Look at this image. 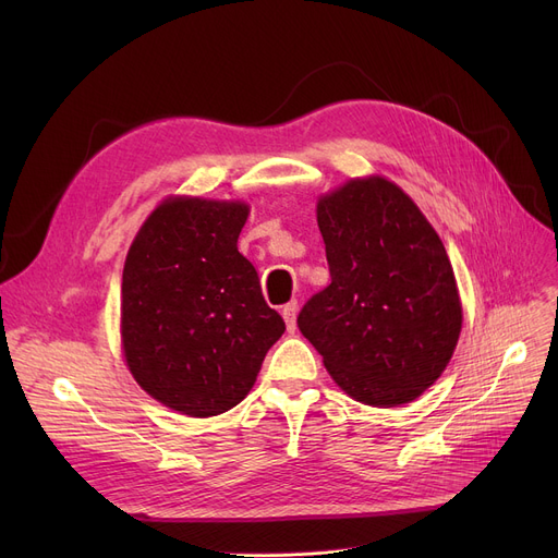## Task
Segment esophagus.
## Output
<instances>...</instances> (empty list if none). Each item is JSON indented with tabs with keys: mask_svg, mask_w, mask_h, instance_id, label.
Returning a JSON list of instances; mask_svg holds the SVG:
<instances>
[{
	"mask_svg": "<svg viewBox=\"0 0 558 558\" xmlns=\"http://www.w3.org/2000/svg\"><path fill=\"white\" fill-rule=\"evenodd\" d=\"M296 314H299V303L296 301H291L282 307V318H284L289 332L296 330Z\"/></svg>",
	"mask_w": 558,
	"mask_h": 558,
	"instance_id": "obj_1",
	"label": "esophagus"
}]
</instances>
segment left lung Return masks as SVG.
Instances as JSON below:
<instances>
[{
  "mask_svg": "<svg viewBox=\"0 0 558 558\" xmlns=\"http://www.w3.org/2000/svg\"><path fill=\"white\" fill-rule=\"evenodd\" d=\"M332 282L299 314L335 383L373 407L418 398L448 366L461 332L452 264L398 185L357 179L318 201Z\"/></svg>",
  "mask_w": 558,
  "mask_h": 558,
  "instance_id": "obj_1",
  "label": "left lung"
}]
</instances>
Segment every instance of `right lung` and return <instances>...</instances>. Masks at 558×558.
Listing matches in <instances>:
<instances>
[{
    "instance_id": "obj_1",
    "label": "right lung",
    "mask_w": 558,
    "mask_h": 558,
    "mask_svg": "<svg viewBox=\"0 0 558 558\" xmlns=\"http://www.w3.org/2000/svg\"><path fill=\"white\" fill-rule=\"evenodd\" d=\"M248 205L169 198L144 221L122 276V343L137 385L208 418L246 398L284 320L238 251Z\"/></svg>"
}]
</instances>
